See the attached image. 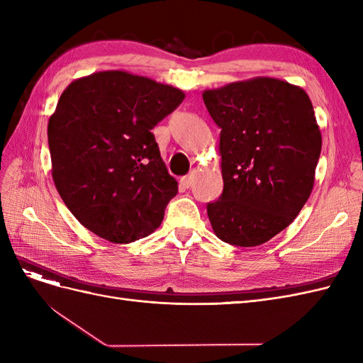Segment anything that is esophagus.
Masks as SVG:
<instances>
[{"mask_svg":"<svg viewBox=\"0 0 363 363\" xmlns=\"http://www.w3.org/2000/svg\"><path fill=\"white\" fill-rule=\"evenodd\" d=\"M192 183H194V174H189V175H184V177H182L180 179V184L183 186L184 189H188V188H191L192 186Z\"/></svg>","mask_w":363,"mask_h":363,"instance_id":"34e87169","label":"esophagus"}]
</instances>
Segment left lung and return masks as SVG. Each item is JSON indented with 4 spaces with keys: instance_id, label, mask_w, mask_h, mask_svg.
I'll use <instances>...</instances> for the list:
<instances>
[{
    "instance_id": "left-lung-1",
    "label": "left lung",
    "mask_w": 363,
    "mask_h": 363,
    "mask_svg": "<svg viewBox=\"0 0 363 363\" xmlns=\"http://www.w3.org/2000/svg\"><path fill=\"white\" fill-rule=\"evenodd\" d=\"M219 133L224 191L207 204L215 235L256 247L286 228L311 196L321 131L300 86L256 77L203 92Z\"/></svg>"
}]
</instances>
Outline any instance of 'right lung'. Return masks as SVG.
Listing matches in <instances>:
<instances>
[{"label": "right lung", "instance_id": "1", "mask_svg": "<svg viewBox=\"0 0 363 363\" xmlns=\"http://www.w3.org/2000/svg\"><path fill=\"white\" fill-rule=\"evenodd\" d=\"M183 91L125 71L74 80L48 121L51 172L63 203L113 244L151 235L179 186L151 130Z\"/></svg>", "mask_w": 363, "mask_h": 363}]
</instances>
